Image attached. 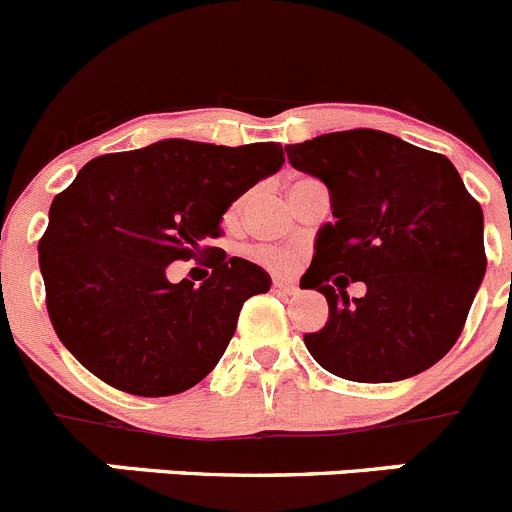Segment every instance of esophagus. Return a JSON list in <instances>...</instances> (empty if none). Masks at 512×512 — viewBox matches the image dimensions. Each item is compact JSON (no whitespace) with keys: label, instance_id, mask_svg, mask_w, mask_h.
Instances as JSON below:
<instances>
[{"label":"esophagus","instance_id":"34e87169","mask_svg":"<svg viewBox=\"0 0 512 512\" xmlns=\"http://www.w3.org/2000/svg\"><path fill=\"white\" fill-rule=\"evenodd\" d=\"M272 290H275V293H280V295H295V293H298V288H295L293 283H285V280H275Z\"/></svg>","mask_w":512,"mask_h":512}]
</instances>
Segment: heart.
Here are the masks:
<instances>
[{
    "label": "heart",
    "instance_id": "1",
    "mask_svg": "<svg viewBox=\"0 0 512 512\" xmlns=\"http://www.w3.org/2000/svg\"><path fill=\"white\" fill-rule=\"evenodd\" d=\"M240 204L242 202L232 204V209H229V214H227L229 219L240 212ZM255 257L262 262V265H267L270 270H275V272H290L300 260L298 250H293V247H257Z\"/></svg>",
    "mask_w": 512,
    "mask_h": 512
}]
</instances>
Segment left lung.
Masks as SVG:
<instances>
[{
	"label": "left lung",
	"mask_w": 512,
	"mask_h": 512,
	"mask_svg": "<svg viewBox=\"0 0 512 512\" xmlns=\"http://www.w3.org/2000/svg\"><path fill=\"white\" fill-rule=\"evenodd\" d=\"M290 164L331 191L300 288L328 300L305 333L326 371L361 384L417 376L455 346L485 278L482 209L452 161L384 131L353 128L285 146ZM364 282V299L345 288Z\"/></svg>",
	"instance_id": "obj_1"
}]
</instances>
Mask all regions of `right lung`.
I'll list each match as a JSON object with an SVG mask.
<instances>
[{
  "mask_svg": "<svg viewBox=\"0 0 512 512\" xmlns=\"http://www.w3.org/2000/svg\"><path fill=\"white\" fill-rule=\"evenodd\" d=\"M280 143L169 141L88 161L52 199L40 270L52 328L100 381L136 396L197 386L219 364L247 298L270 275L207 247L234 199L283 166ZM213 275L174 286L165 267L196 259Z\"/></svg>",
  "mask_w": 512,
  "mask_h": 512,
  "instance_id": "1",
  "label": "right lung"
}]
</instances>
